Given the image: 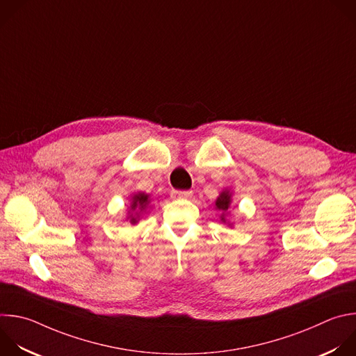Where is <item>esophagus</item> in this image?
I'll return each mask as SVG.
<instances>
[{
    "mask_svg": "<svg viewBox=\"0 0 356 356\" xmlns=\"http://www.w3.org/2000/svg\"><path fill=\"white\" fill-rule=\"evenodd\" d=\"M170 195H172V198H176V200H179V198H191L193 191H190V190H173Z\"/></svg>",
    "mask_w": 356,
    "mask_h": 356,
    "instance_id": "1",
    "label": "esophagus"
}]
</instances>
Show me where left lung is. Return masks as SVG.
<instances>
[{"label": "left lung", "mask_w": 356, "mask_h": 356, "mask_svg": "<svg viewBox=\"0 0 356 356\" xmlns=\"http://www.w3.org/2000/svg\"><path fill=\"white\" fill-rule=\"evenodd\" d=\"M230 204H232V193L229 190H223L219 197L216 198L215 201V208L218 211H220V220L223 223H227L229 226H232V223H229L226 220V213L229 212V208H230Z\"/></svg>", "instance_id": "obj_1"}]
</instances>
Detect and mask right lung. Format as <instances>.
I'll use <instances>...</instances> for the list:
<instances>
[{"label":"right lung","mask_w":356,"mask_h":356,"mask_svg":"<svg viewBox=\"0 0 356 356\" xmlns=\"http://www.w3.org/2000/svg\"><path fill=\"white\" fill-rule=\"evenodd\" d=\"M149 205V195L145 194V193H137L131 197V204H130V211H129V220L130 223L136 225L140 219V215L143 212H145L147 207ZM136 211V214H133L132 212Z\"/></svg>","instance_id":"1"}]
</instances>
